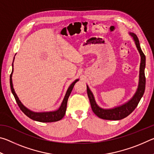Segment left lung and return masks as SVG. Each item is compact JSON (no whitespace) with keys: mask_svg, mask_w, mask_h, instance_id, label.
I'll return each mask as SVG.
<instances>
[{"mask_svg":"<svg viewBox=\"0 0 154 154\" xmlns=\"http://www.w3.org/2000/svg\"><path fill=\"white\" fill-rule=\"evenodd\" d=\"M129 35L133 38L135 45H136L140 56L139 85H138L136 92L128 101H127L123 105L115 106V107L111 109H103L99 106L96 102L93 93L87 85V92L90 102L91 107H92V111L96 116H97L98 118L101 119H107V120H120V119L126 118L137 107L145 92V56L142 51L141 48H140L139 41L137 36L134 33L130 32H129Z\"/></svg>","mask_w":154,"mask_h":154,"instance_id":"1","label":"left lung"}]
</instances>
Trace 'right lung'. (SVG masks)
Here are the masks:
<instances>
[{
	"instance_id": "right-lung-1",
	"label": "right lung",
	"mask_w": 154,
	"mask_h": 154,
	"mask_svg": "<svg viewBox=\"0 0 154 154\" xmlns=\"http://www.w3.org/2000/svg\"><path fill=\"white\" fill-rule=\"evenodd\" d=\"M15 58V57H14ZM14 62H13L12 66L14 67ZM13 72H14V68L12 69L11 74L10 75V86H11V90L12 94H14L15 100L17 103L18 106L20 108L22 111L24 113L26 116H28V118L33 119L35 121L40 122H57L62 119L64 118L65 113H66V105H67V101L68 98H69L70 94L72 92V88H73L75 83L79 81V79L75 80L73 82H72L70 86L68 88V90L66 92V94L64 96V98L62 100V104L58 109H57L56 111H45V112H35L30 110L29 109L23 105L22 102L20 100L19 98L17 96L16 93H15L14 85H13V82H12V74Z\"/></svg>"
}]
</instances>
